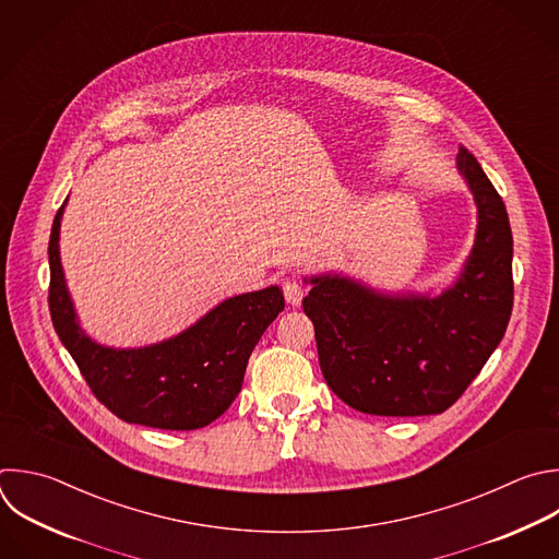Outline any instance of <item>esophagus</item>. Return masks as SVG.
<instances>
[{
  "mask_svg": "<svg viewBox=\"0 0 559 559\" xmlns=\"http://www.w3.org/2000/svg\"><path fill=\"white\" fill-rule=\"evenodd\" d=\"M302 285L300 283H296V281H285L283 283V294H285V300L292 305V307H296V305H300V300H302Z\"/></svg>",
  "mask_w": 559,
  "mask_h": 559,
  "instance_id": "esophagus-1",
  "label": "esophagus"
}]
</instances>
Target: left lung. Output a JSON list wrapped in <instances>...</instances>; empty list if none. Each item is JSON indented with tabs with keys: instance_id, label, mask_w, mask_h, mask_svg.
Masks as SVG:
<instances>
[{
	"instance_id": "obj_1",
	"label": "left lung",
	"mask_w": 559,
	"mask_h": 559,
	"mask_svg": "<svg viewBox=\"0 0 559 559\" xmlns=\"http://www.w3.org/2000/svg\"><path fill=\"white\" fill-rule=\"evenodd\" d=\"M456 164L478 209L472 254L441 296L382 294L353 278L313 276L302 300L322 376L350 408L382 417L448 411L500 344L513 307L507 209L478 159Z\"/></svg>"
}]
</instances>
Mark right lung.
<instances>
[{"label": "right lung", "mask_w": 559, "mask_h": 559, "mask_svg": "<svg viewBox=\"0 0 559 559\" xmlns=\"http://www.w3.org/2000/svg\"><path fill=\"white\" fill-rule=\"evenodd\" d=\"M63 206L48 246V302L55 331L94 397L127 424L159 430H198L213 424L239 395L257 342L285 309L283 292L272 285L228 298L193 326L151 346H100L79 326L66 287L59 257Z\"/></svg>", "instance_id": "obj_1"}]
</instances>
